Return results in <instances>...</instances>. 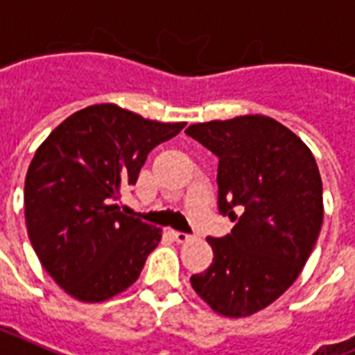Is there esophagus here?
<instances>
[{"label":"esophagus","mask_w":355,"mask_h":355,"mask_svg":"<svg viewBox=\"0 0 355 355\" xmlns=\"http://www.w3.org/2000/svg\"><path fill=\"white\" fill-rule=\"evenodd\" d=\"M171 234H173V238H175V240H177L178 243H186V242H189V240H191V236H189V234H186V232L173 231Z\"/></svg>","instance_id":"obj_1"}]
</instances>
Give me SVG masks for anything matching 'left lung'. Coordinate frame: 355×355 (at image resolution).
<instances>
[{"label": "left lung", "mask_w": 355, "mask_h": 355, "mask_svg": "<svg viewBox=\"0 0 355 355\" xmlns=\"http://www.w3.org/2000/svg\"><path fill=\"white\" fill-rule=\"evenodd\" d=\"M186 134L220 158L218 207L236 221L207 238L212 264L189 277L218 315L259 313L302 274L324 220L315 156L292 130L266 115L189 124Z\"/></svg>", "instance_id": "8db88e82"}]
</instances>
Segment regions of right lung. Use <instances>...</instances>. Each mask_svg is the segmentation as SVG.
Instances as JSON below:
<instances>
[{"label": "right lung", "instance_id": "obj_1", "mask_svg": "<svg viewBox=\"0 0 355 355\" xmlns=\"http://www.w3.org/2000/svg\"><path fill=\"white\" fill-rule=\"evenodd\" d=\"M184 126L94 104L40 143L24 186L27 234L69 296L98 304L137 281L162 229L126 216L115 201L135 184L147 154Z\"/></svg>", "mask_w": 355, "mask_h": 355}]
</instances>
